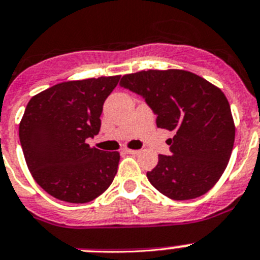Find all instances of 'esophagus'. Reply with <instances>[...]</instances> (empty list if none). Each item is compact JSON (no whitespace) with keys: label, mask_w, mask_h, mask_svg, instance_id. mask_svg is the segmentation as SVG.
<instances>
[{"label":"esophagus","mask_w":260,"mask_h":260,"mask_svg":"<svg viewBox=\"0 0 260 260\" xmlns=\"http://www.w3.org/2000/svg\"><path fill=\"white\" fill-rule=\"evenodd\" d=\"M126 153H129V154H139L140 153V150H137V149H125Z\"/></svg>","instance_id":"1"}]
</instances>
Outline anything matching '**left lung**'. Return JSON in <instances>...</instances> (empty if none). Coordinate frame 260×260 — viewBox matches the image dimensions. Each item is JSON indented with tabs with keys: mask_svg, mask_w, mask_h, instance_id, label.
<instances>
[{
	"mask_svg": "<svg viewBox=\"0 0 260 260\" xmlns=\"http://www.w3.org/2000/svg\"><path fill=\"white\" fill-rule=\"evenodd\" d=\"M120 86L141 95L157 115V126L174 134L167 141L171 156L158 154V164L147 173L150 184L176 201L208 193L234 147V119L221 88L176 69L126 74Z\"/></svg>",
	"mask_w": 260,
	"mask_h": 260,
	"instance_id": "obj_1",
	"label": "left lung"
}]
</instances>
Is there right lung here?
Wrapping results in <instances>:
<instances>
[{
    "label": "right lung",
    "instance_id": "add662e5",
    "mask_svg": "<svg viewBox=\"0 0 260 260\" xmlns=\"http://www.w3.org/2000/svg\"><path fill=\"white\" fill-rule=\"evenodd\" d=\"M120 75L70 80L37 93L19 123V141L32 178L56 200L86 204L110 187L119 152L87 144L100 131L103 104Z\"/></svg>",
    "mask_w": 260,
    "mask_h": 260
}]
</instances>
